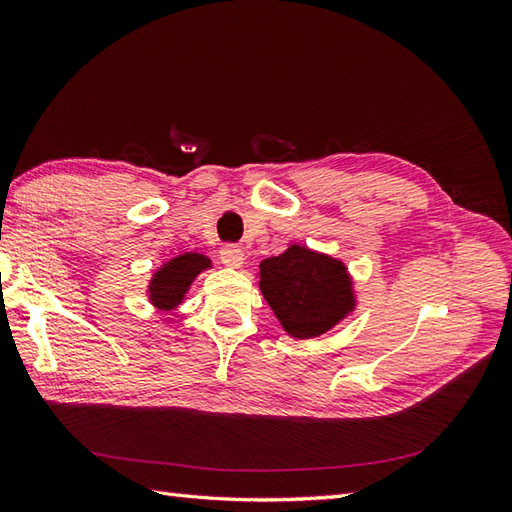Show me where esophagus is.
Returning a JSON list of instances; mask_svg holds the SVG:
<instances>
[{
  "instance_id": "obj_1",
  "label": "esophagus",
  "mask_w": 512,
  "mask_h": 512,
  "mask_svg": "<svg viewBox=\"0 0 512 512\" xmlns=\"http://www.w3.org/2000/svg\"><path fill=\"white\" fill-rule=\"evenodd\" d=\"M220 259H222V264L226 266V268H242L244 266V253H242V248L239 246H233V244H228V246H224L222 250H220Z\"/></svg>"
}]
</instances>
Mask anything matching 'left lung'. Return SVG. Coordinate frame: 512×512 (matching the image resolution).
<instances>
[{
	"instance_id": "8db88e82",
	"label": "left lung",
	"mask_w": 512,
	"mask_h": 512,
	"mask_svg": "<svg viewBox=\"0 0 512 512\" xmlns=\"http://www.w3.org/2000/svg\"><path fill=\"white\" fill-rule=\"evenodd\" d=\"M257 284L292 339H317L356 310L354 279L345 262L303 244L259 264Z\"/></svg>"
}]
</instances>
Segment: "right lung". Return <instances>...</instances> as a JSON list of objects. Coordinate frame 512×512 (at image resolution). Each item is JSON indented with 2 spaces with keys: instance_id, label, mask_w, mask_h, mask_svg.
<instances>
[{
  "instance_id": "right-lung-1",
  "label": "right lung",
  "mask_w": 512,
  "mask_h": 512,
  "mask_svg": "<svg viewBox=\"0 0 512 512\" xmlns=\"http://www.w3.org/2000/svg\"><path fill=\"white\" fill-rule=\"evenodd\" d=\"M211 259L202 253H182L160 264L147 284V299L160 312L176 310L187 297L191 284L200 273L209 270Z\"/></svg>"
}]
</instances>
